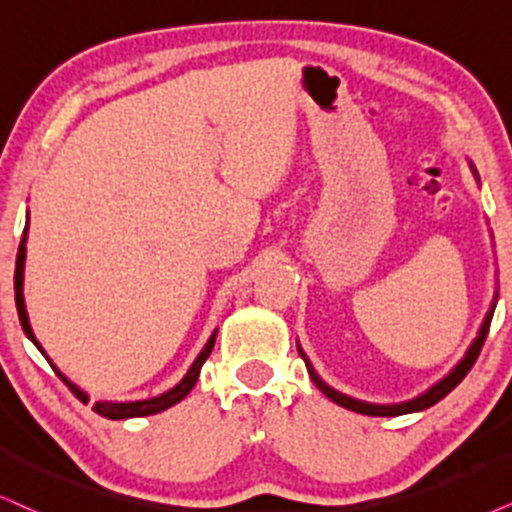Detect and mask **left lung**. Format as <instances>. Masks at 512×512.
<instances>
[{"mask_svg":"<svg viewBox=\"0 0 512 512\" xmlns=\"http://www.w3.org/2000/svg\"><path fill=\"white\" fill-rule=\"evenodd\" d=\"M470 170L472 174H475V179L480 181V177H477V170L475 165L470 163ZM496 300H498V293H494V302H491L489 312L487 316H484L482 326H480V333H477V338L472 340V345L468 347V352H465V357L458 361V364L451 368L449 373L444 375L439 383H435L430 387V390H425L423 394H418V397H413L409 401H399V404H371V401H361V399H354V397H347V394H342L338 390H333L331 385L323 383L321 375L314 371V366L309 364L307 354L302 352V347L297 345V352H300V357L304 359V364H307V371H309V378L314 380V385L319 387V390L326 394L328 399L335 401V404L342 406V409H349V411H357V413H364V416H404V413H416V411H425L430 409V406H435L439 399H444L446 394H449L454 387L461 383V380L468 375V371L472 368V364L477 361V354H480V349L484 345V340H487V333H489V323H491V316H494V309H496Z\"/></svg>","mask_w":512,"mask_h":512,"instance_id":"obj_1","label":"left lung"}]
</instances>
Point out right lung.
Masks as SVG:
<instances>
[{
	"mask_svg": "<svg viewBox=\"0 0 512 512\" xmlns=\"http://www.w3.org/2000/svg\"><path fill=\"white\" fill-rule=\"evenodd\" d=\"M25 243H28V224H25V229H23V238H21V245H18L16 274H14V290H16V309H18V319H21V326H23L25 335H28V338H30L32 342H35V347L40 349V352L44 354V359H47L49 364H51V359L47 357V352H44L42 345H40V342H37V338H35V333H32V326H30L28 312H25V297H23ZM215 340H217V331L210 335V340L205 342V347H203V349H200V354L196 357V361H193L191 368H189V371H186L184 378H181L179 383L172 387V390H167V392H163V394H158V397H151V399H139V401H96V404L92 406V409H94L96 413H99V416H103V418H111V420H125V418L153 416V413H160V411L170 409V406H174V404H179V401L184 399L186 394H189V392L193 390V385L198 383L200 368H203L205 359L210 357L212 347H215ZM51 368H54L58 378H61L63 383H66V385L70 387V392H73L75 397L82 401V404H87V401H89V394L84 392V390H80V387H77V385L73 383V380H68L66 375H63L61 371H58V368H56L54 364H51Z\"/></svg>",
	"mask_w": 512,
	"mask_h": 512,
	"instance_id": "right-lung-1",
	"label": "right lung"
}]
</instances>
